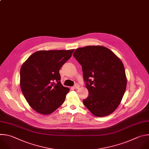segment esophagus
Instances as JSON below:
<instances>
[{
	"label": "esophagus",
	"instance_id": "1",
	"mask_svg": "<svg viewBox=\"0 0 149 149\" xmlns=\"http://www.w3.org/2000/svg\"><path fill=\"white\" fill-rule=\"evenodd\" d=\"M79 87H80V85L79 84H77V83H76L74 84V86H73V88H75V89H77V88H79Z\"/></svg>",
	"mask_w": 149,
	"mask_h": 149
}]
</instances>
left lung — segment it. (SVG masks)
Returning <instances> with one entry per match:
<instances>
[{
    "label": "left lung",
    "instance_id": "obj_1",
    "mask_svg": "<svg viewBox=\"0 0 149 149\" xmlns=\"http://www.w3.org/2000/svg\"><path fill=\"white\" fill-rule=\"evenodd\" d=\"M73 56L81 65L88 91L84 105L93 114L104 117L113 113L125 94L127 79L120 59L102 46H87L75 50Z\"/></svg>",
    "mask_w": 149,
    "mask_h": 149
}]
</instances>
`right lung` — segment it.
<instances>
[{"instance_id": "1", "label": "right lung", "mask_w": 149, "mask_h": 149, "mask_svg": "<svg viewBox=\"0 0 149 149\" xmlns=\"http://www.w3.org/2000/svg\"><path fill=\"white\" fill-rule=\"evenodd\" d=\"M73 51H38L22 65L20 72L21 91L30 106L36 111L50 114L65 102L70 90L61 84L59 70Z\"/></svg>"}]
</instances>
